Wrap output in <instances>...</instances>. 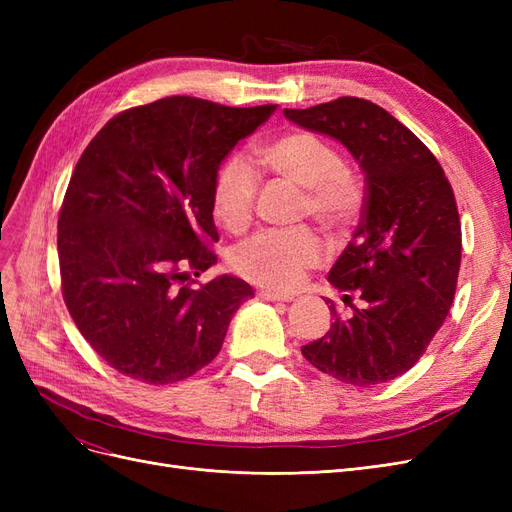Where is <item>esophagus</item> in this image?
Listing matches in <instances>:
<instances>
[{"mask_svg":"<svg viewBox=\"0 0 512 512\" xmlns=\"http://www.w3.org/2000/svg\"><path fill=\"white\" fill-rule=\"evenodd\" d=\"M258 297L265 299V301H284V303L294 299L292 294H280V292H273V290H260Z\"/></svg>","mask_w":512,"mask_h":512,"instance_id":"obj_1","label":"esophagus"}]
</instances>
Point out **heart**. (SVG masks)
<instances>
[{"mask_svg": "<svg viewBox=\"0 0 512 512\" xmlns=\"http://www.w3.org/2000/svg\"><path fill=\"white\" fill-rule=\"evenodd\" d=\"M260 164L273 175L303 188L301 209L320 224L335 228L352 220L361 207L359 183L344 168L339 153L320 136L292 130L273 138L258 151ZM258 192L256 170L243 158H228L215 173L213 211L232 232L252 220ZM324 245L314 230H262L232 254V267L247 280L271 290L299 288L307 269L320 265Z\"/></svg>", "mask_w": 512, "mask_h": 512, "instance_id": "obj_1", "label": "heart"}]
</instances>
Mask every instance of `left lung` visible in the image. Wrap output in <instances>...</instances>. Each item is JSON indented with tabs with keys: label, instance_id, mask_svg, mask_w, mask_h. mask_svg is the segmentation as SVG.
<instances>
[{
	"label": "left lung",
	"instance_id": "obj_1",
	"mask_svg": "<svg viewBox=\"0 0 512 512\" xmlns=\"http://www.w3.org/2000/svg\"><path fill=\"white\" fill-rule=\"evenodd\" d=\"M297 126L342 143L365 175L363 220L329 273L352 303L301 348L305 359L352 386L389 382L421 359L455 299L461 226L451 183L418 138L378 104L337 98L284 108Z\"/></svg>",
	"mask_w": 512,
	"mask_h": 512
}]
</instances>
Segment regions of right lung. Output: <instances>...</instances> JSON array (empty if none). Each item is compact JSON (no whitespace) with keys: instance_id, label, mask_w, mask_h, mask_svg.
<instances>
[{"instance_id":"obj_1","label":"right lung","mask_w":512,"mask_h":512,"mask_svg":"<svg viewBox=\"0 0 512 512\" xmlns=\"http://www.w3.org/2000/svg\"><path fill=\"white\" fill-rule=\"evenodd\" d=\"M275 108L164 98L119 113L83 151L59 211L61 290L81 335L119 374L147 384L194 376L254 297L235 275L190 282L218 262L215 173Z\"/></svg>"}]
</instances>
